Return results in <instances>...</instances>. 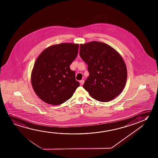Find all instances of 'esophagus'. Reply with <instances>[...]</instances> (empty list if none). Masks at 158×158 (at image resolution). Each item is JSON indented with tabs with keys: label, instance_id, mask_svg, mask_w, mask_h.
I'll list each match as a JSON object with an SVG mask.
<instances>
[{
	"label": "esophagus",
	"instance_id": "1",
	"mask_svg": "<svg viewBox=\"0 0 158 158\" xmlns=\"http://www.w3.org/2000/svg\"><path fill=\"white\" fill-rule=\"evenodd\" d=\"M79 83H80V85L82 86L83 85V84H84V80H80V81H79Z\"/></svg>",
	"mask_w": 158,
	"mask_h": 158
}]
</instances>
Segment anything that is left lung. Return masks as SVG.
Returning a JSON list of instances; mask_svg holds the SVG:
<instances>
[{
	"label": "left lung",
	"mask_w": 158,
	"mask_h": 158,
	"mask_svg": "<svg viewBox=\"0 0 158 158\" xmlns=\"http://www.w3.org/2000/svg\"><path fill=\"white\" fill-rule=\"evenodd\" d=\"M80 56L88 64L89 76L83 88L101 102L119 95L127 81L126 65L121 55L108 44L93 41L80 45Z\"/></svg>",
	"instance_id": "8db88e82"
}]
</instances>
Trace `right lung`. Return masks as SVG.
<instances>
[{"instance_id": "right-lung-1", "label": "right lung", "mask_w": 158, "mask_h": 158, "mask_svg": "<svg viewBox=\"0 0 158 158\" xmlns=\"http://www.w3.org/2000/svg\"><path fill=\"white\" fill-rule=\"evenodd\" d=\"M79 44L63 43L44 49L31 73L35 93L46 103L59 105L71 98L80 86L70 65L77 57Z\"/></svg>"}]
</instances>
